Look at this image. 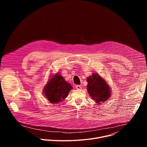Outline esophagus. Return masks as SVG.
<instances>
[{
  "instance_id": "esophagus-1",
  "label": "esophagus",
  "mask_w": 147,
  "mask_h": 147,
  "mask_svg": "<svg viewBox=\"0 0 147 147\" xmlns=\"http://www.w3.org/2000/svg\"><path fill=\"white\" fill-rule=\"evenodd\" d=\"M76 88L77 89V90H81V87L80 86H79V85H77V86H76Z\"/></svg>"
}]
</instances>
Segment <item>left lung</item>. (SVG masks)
Listing matches in <instances>:
<instances>
[{
    "mask_svg": "<svg viewBox=\"0 0 147 147\" xmlns=\"http://www.w3.org/2000/svg\"><path fill=\"white\" fill-rule=\"evenodd\" d=\"M87 88L91 98L98 104L107 101L111 95V90L108 84L97 73L87 78Z\"/></svg>",
    "mask_w": 147,
    "mask_h": 147,
    "instance_id": "left-lung-1",
    "label": "left lung"
}]
</instances>
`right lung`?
I'll list each match as a JSON object with an SVG mask.
<instances>
[{
    "mask_svg": "<svg viewBox=\"0 0 147 147\" xmlns=\"http://www.w3.org/2000/svg\"><path fill=\"white\" fill-rule=\"evenodd\" d=\"M71 89L73 87L70 84L57 73L48 81L43 92L48 100L55 104L64 100Z\"/></svg>",
    "mask_w": 147,
    "mask_h": 147,
    "instance_id": "right-lung-1",
    "label": "right lung"
}]
</instances>
